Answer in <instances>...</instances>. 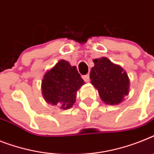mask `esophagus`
Wrapping results in <instances>:
<instances>
[{"label": "esophagus", "mask_w": 154, "mask_h": 154, "mask_svg": "<svg viewBox=\"0 0 154 154\" xmlns=\"http://www.w3.org/2000/svg\"><path fill=\"white\" fill-rule=\"evenodd\" d=\"M82 77H83V79L85 80V81H86V82H88V81H90V78H89V74L84 75Z\"/></svg>", "instance_id": "1"}]
</instances>
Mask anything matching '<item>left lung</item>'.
Here are the masks:
<instances>
[{"label":"left lung","instance_id":"obj_1","mask_svg":"<svg viewBox=\"0 0 154 154\" xmlns=\"http://www.w3.org/2000/svg\"><path fill=\"white\" fill-rule=\"evenodd\" d=\"M90 79L92 85L98 89L103 102L109 105L118 104L129 92V79L125 71L111 63L106 58L93 60Z\"/></svg>","mask_w":154,"mask_h":154}]
</instances>
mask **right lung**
<instances>
[{
    "label": "right lung",
    "instance_id": "right-lung-1",
    "mask_svg": "<svg viewBox=\"0 0 154 154\" xmlns=\"http://www.w3.org/2000/svg\"><path fill=\"white\" fill-rule=\"evenodd\" d=\"M84 84L77 67L60 60L44 76L42 94L47 103L63 109H69L76 101L77 91Z\"/></svg>",
    "mask_w": 154,
    "mask_h": 154
}]
</instances>
